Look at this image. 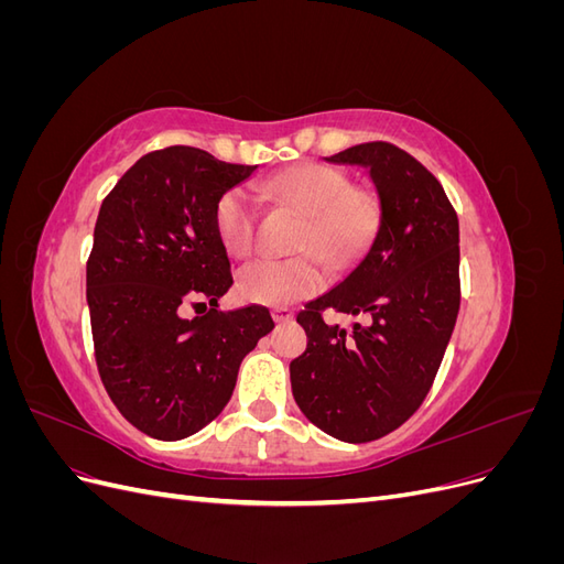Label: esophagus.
I'll use <instances>...</instances> for the list:
<instances>
[{
  "instance_id": "1",
  "label": "esophagus",
  "mask_w": 564,
  "mask_h": 564,
  "mask_svg": "<svg viewBox=\"0 0 564 564\" xmlns=\"http://www.w3.org/2000/svg\"><path fill=\"white\" fill-rule=\"evenodd\" d=\"M294 317V313L289 311V308H282V305H278V308H272V319H275L278 324H282V322H289Z\"/></svg>"
}]
</instances>
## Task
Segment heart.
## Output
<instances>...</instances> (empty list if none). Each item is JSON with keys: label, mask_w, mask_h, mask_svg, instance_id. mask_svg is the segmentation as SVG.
Masks as SVG:
<instances>
[{"label": "heart", "mask_w": 564, "mask_h": 564, "mask_svg": "<svg viewBox=\"0 0 564 564\" xmlns=\"http://www.w3.org/2000/svg\"><path fill=\"white\" fill-rule=\"evenodd\" d=\"M263 191L305 214L296 249L313 251L334 268L360 256L381 224V199L365 185H350L346 172L322 162H303L272 176ZM214 224L220 245L235 259H247L256 247L259 209L245 187H230L218 197ZM313 253L296 259H261L237 275V292L251 303L289 305L313 296L324 284L322 263Z\"/></svg>", "instance_id": "1"}]
</instances>
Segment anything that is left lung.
I'll return each mask as SVG.
<instances>
[{
	"mask_svg": "<svg viewBox=\"0 0 564 564\" xmlns=\"http://www.w3.org/2000/svg\"><path fill=\"white\" fill-rule=\"evenodd\" d=\"M327 160L369 169L381 224L350 275L296 315L308 348L289 373L319 431L371 442L416 412L445 357L460 303L458 218L440 181L398 145L360 143ZM327 310L370 322L346 333L323 322Z\"/></svg>",
	"mask_w": 564,
	"mask_h": 564,
	"instance_id": "obj_1",
	"label": "left lung"
}]
</instances>
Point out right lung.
<instances>
[{"mask_svg":"<svg viewBox=\"0 0 564 564\" xmlns=\"http://www.w3.org/2000/svg\"><path fill=\"white\" fill-rule=\"evenodd\" d=\"M253 169L172 145L143 155L100 204L87 261L96 365L119 414L155 440L224 412L245 355L275 327L263 305L218 311L232 272L214 209ZM199 297L210 308L183 318Z\"/></svg>","mask_w":564,"mask_h":564,"instance_id":"add662e5","label":"right lung"}]
</instances>
